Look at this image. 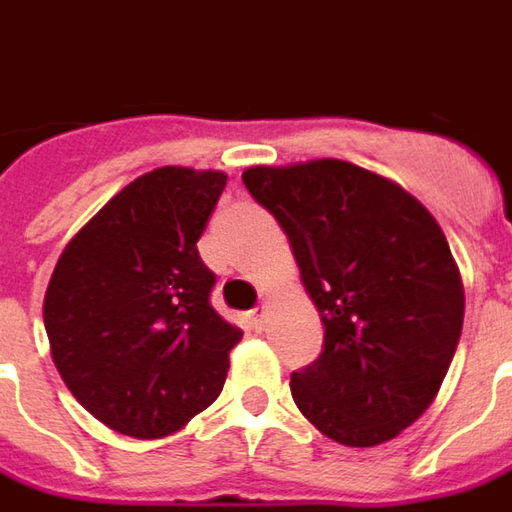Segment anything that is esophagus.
<instances>
[{
	"instance_id": "esophagus-1",
	"label": "esophagus",
	"mask_w": 512,
	"mask_h": 512,
	"mask_svg": "<svg viewBox=\"0 0 512 512\" xmlns=\"http://www.w3.org/2000/svg\"><path fill=\"white\" fill-rule=\"evenodd\" d=\"M266 315H268L266 304H260V307H255V310H252V318H255L257 329H263V326H266Z\"/></svg>"
}]
</instances>
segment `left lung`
<instances>
[{
    "mask_svg": "<svg viewBox=\"0 0 512 512\" xmlns=\"http://www.w3.org/2000/svg\"><path fill=\"white\" fill-rule=\"evenodd\" d=\"M285 230L321 312L323 354L290 392L323 436L376 447L417 422L450 370L463 282L430 211L395 180L340 158L244 169Z\"/></svg>",
    "mask_w": 512,
    "mask_h": 512,
    "instance_id": "left-lung-1",
    "label": "left lung"
}]
</instances>
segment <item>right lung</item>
Instances as JSON below:
<instances>
[{"mask_svg": "<svg viewBox=\"0 0 512 512\" xmlns=\"http://www.w3.org/2000/svg\"><path fill=\"white\" fill-rule=\"evenodd\" d=\"M219 169L131 180L62 249L43 299L51 359L106 428L164 439L219 397L244 332L213 310L200 260Z\"/></svg>", "mask_w": 512, "mask_h": 512, "instance_id": "right-lung-1", "label": "right lung"}]
</instances>
